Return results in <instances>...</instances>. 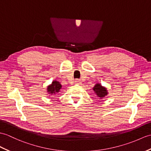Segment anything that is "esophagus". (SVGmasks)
<instances>
[{
  "mask_svg": "<svg viewBox=\"0 0 151 151\" xmlns=\"http://www.w3.org/2000/svg\"><path fill=\"white\" fill-rule=\"evenodd\" d=\"M75 82L76 84H80V83H81V81H80V80H78V79H76L75 80Z\"/></svg>",
  "mask_w": 151,
  "mask_h": 151,
  "instance_id": "esophagus-1",
  "label": "esophagus"
}]
</instances>
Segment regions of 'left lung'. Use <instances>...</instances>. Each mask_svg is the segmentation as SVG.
Segmentation results:
<instances>
[{
  "instance_id": "left-lung-1",
  "label": "left lung",
  "mask_w": 151,
  "mask_h": 151,
  "mask_svg": "<svg viewBox=\"0 0 151 151\" xmlns=\"http://www.w3.org/2000/svg\"><path fill=\"white\" fill-rule=\"evenodd\" d=\"M93 91L96 94V96L100 99H103L108 94L107 90L105 87H103L100 83L95 84L93 87Z\"/></svg>"
}]
</instances>
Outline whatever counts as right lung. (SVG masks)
<instances>
[{"label": "right lung", "instance_id": "1", "mask_svg": "<svg viewBox=\"0 0 151 151\" xmlns=\"http://www.w3.org/2000/svg\"><path fill=\"white\" fill-rule=\"evenodd\" d=\"M62 89V85L57 80H54L52 81L51 84L48 86L47 87V92L51 94V95H53L60 91V89Z\"/></svg>", "mask_w": 151, "mask_h": 151}]
</instances>
